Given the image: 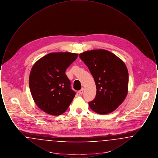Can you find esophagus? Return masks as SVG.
I'll list each match as a JSON object with an SVG mask.
<instances>
[{"label": "esophagus", "mask_w": 158, "mask_h": 158, "mask_svg": "<svg viewBox=\"0 0 158 158\" xmlns=\"http://www.w3.org/2000/svg\"><path fill=\"white\" fill-rule=\"evenodd\" d=\"M83 90H84V89H83V88H82L81 90L79 91V94H81V95H82L83 94Z\"/></svg>", "instance_id": "34e87169"}]
</instances>
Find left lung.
I'll list each match as a JSON object with an SVG mask.
<instances>
[{
	"label": "left lung",
	"instance_id": "8db88e82",
	"mask_svg": "<svg viewBox=\"0 0 158 158\" xmlns=\"http://www.w3.org/2000/svg\"><path fill=\"white\" fill-rule=\"evenodd\" d=\"M93 76L96 87L95 98L89 102L90 108L99 114L114 111L127 96L128 73L124 63L105 50H93L79 54Z\"/></svg>",
	"mask_w": 158,
	"mask_h": 158
}]
</instances>
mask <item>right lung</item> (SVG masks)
Listing matches in <instances>:
<instances>
[{
    "label": "right lung",
    "instance_id": "add662e5",
    "mask_svg": "<svg viewBox=\"0 0 158 158\" xmlns=\"http://www.w3.org/2000/svg\"><path fill=\"white\" fill-rule=\"evenodd\" d=\"M77 54L49 53L34 64L29 77L31 93L36 105L52 115L64 113L76 92L65 72L77 59Z\"/></svg>",
    "mask_w": 158,
    "mask_h": 158
}]
</instances>
